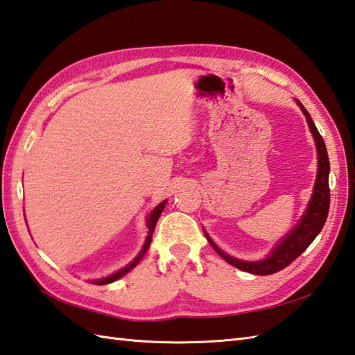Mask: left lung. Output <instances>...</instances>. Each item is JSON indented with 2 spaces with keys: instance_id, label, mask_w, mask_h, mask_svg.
<instances>
[{
  "instance_id": "8db88e82",
  "label": "left lung",
  "mask_w": 355,
  "mask_h": 355,
  "mask_svg": "<svg viewBox=\"0 0 355 355\" xmlns=\"http://www.w3.org/2000/svg\"><path fill=\"white\" fill-rule=\"evenodd\" d=\"M297 103L306 117L308 126H310V130L313 132V137L315 141V146H318V154H319L318 155L319 169H318V178H315V184H314L313 198L310 201V205H308V209L302 220H300L296 227H294L288 235H286L281 243L275 247V250L271 252V254L267 259L258 261V262L239 261V259L232 258L229 254H225L214 244V241L210 239L206 233V238L209 239L210 245L214 247V250L220 254L224 261H227L233 267L247 271V273L266 276V275L277 273V271H281L282 268L288 267L294 259L299 258V256L306 250L308 245H310L314 241V238L319 235L327 221L328 210H329V182H328L329 158L327 153V146H325V141L322 139V135L318 131V128H315L311 116L308 114V111L305 110L302 103L299 101Z\"/></svg>"
}]
</instances>
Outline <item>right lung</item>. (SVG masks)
I'll return each instance as SVG.
<instances>
[{"mask_svg":"<svg viewBox=\"0 0 355 355\" xmlns=\"http://www.w3.org/2000/svg\"><path fill=\"white\" fill-rule=\"evenodd\" d=\"M164 206H166V201L160 202V205H158V206L153 210V214L149 215V218H148V230H149V233H148V238H146V244H145V247H143V250L140 252V254L137 256V258H135V259L130 263V266H126L125 268L116 271L114 275H111V276H108V277H103V279H99V281H94V284H101V285H103V284L114 282V281H117L119 277H122V276H123V275H126L128 271H130L131 268H134L135 266H137L139 261L141 259V256L145 254V252L148 250V247H149V244H150V238H153V233H154V229H155L157 220H158V218H160V215H162V212H163Z\"/></svg>","mask_w":355,"mask_h":355,"instance_id":"add662e5","label":"right lung"}]
</instances>
